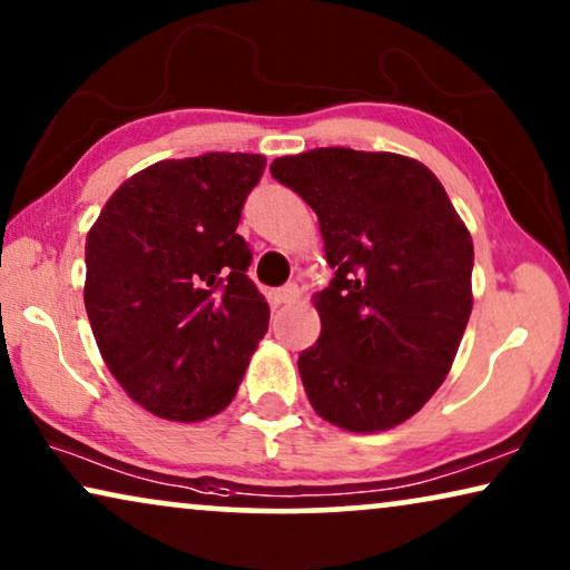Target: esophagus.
I'll list each match as a JSON object with an SVG mask.
<instances>
[{"mask_svg":"<svg viewBox=\"0 0 570 570\" xmlns=\"http://www.w3.org/2000/svg\"><path fill=\"white\" fill-rule=\"evenodd\" d=\"M298 285H295V283H287V285H283V287H279V291L275 293V303H277V306H283V303H293L295 298H298Z\"/></svg>","mask_w":570,"mask_h":570,"instance_id":"esophagus-1","label":"esophagus"}]
</instances>
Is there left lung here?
Listing matches in <instances>:
<instances>
[{"label": "left lung", "instance_id": "1", "mask_svg": "<svg viewBox=\"0 0 570 570\" xmlns=\"http://www.w3.org/2000/svg\"><path fill=\"white\" fill-rule=\"evenodd\" d=\"M314 209L330 287L314 295L322 334L298 371L332 425L404 423L443 384L472 314V236L423 163L316 147L269 166Z\"/></svg>", "mask_w": 570, "mask_h": 570}]
</instances>
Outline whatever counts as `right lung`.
Instances as JSON below:
<instances>
[{
	"mask_svg": "<svg viewBox=\"0 0 570 570\" xmlns=\"http://www.w3.org/2000/svg\"><path fill=\"white\" fill-rule=\"evenodd\" d=\"M264 155L205 153L127 178L85 240V311L108 371L153 415L197 423L230 404L269 324L248 279L240 209Z\"/></svg>",
	"mask_w": 570,
	"mask_h": 570,
	"instance_id": "add662e5",
	"label": "right lung"
}]
</instances>
